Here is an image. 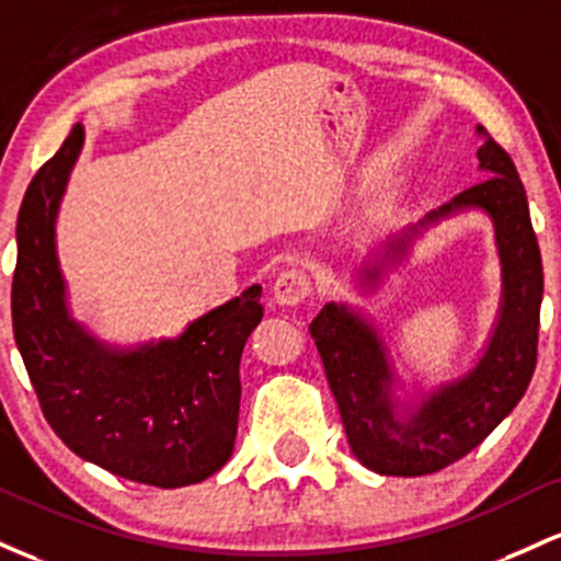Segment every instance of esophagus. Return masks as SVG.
<instances>
[{
    "label": "esophagus",
    "instance_id": "1",
    "mask_svg": "<svg viewBox=\"0 0 561 561\" xmlns=\"http://www.w3.org/2000/svg\"><path fill=\"white\" fill-rule=\"evenodd\" d=\"M310 294H312L310 275L299 267L286 270V273H280L278 280H275V299H278L280 305H288V307L299 305V301H305Z\"/></svg>",
    "mask_w": 561,
    "mask_h": 561
}]
</instances>
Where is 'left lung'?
Here are the masks:
<instances>
[{
  "instance_id": "obj_1",
  "label": "left lung",
  "mask_w": 561,
  "mask_h": 561,
  "mask_svg": "<svg viewBox=\"0 0 561 561\" xmlns=\"http://www.w3.org/2000/svg\"><path fill=\"white\" fill-rule=\"evenodd\" d=\"M477 135L482 137L477 159L488 178L439 206L430 219L461 206H480L495 222L503 262V307L499 329L480 365L432 394L411 419H400L387 392L389 374L376 333L336 305H325L310 323V336L339 402L352 453L379 474H434L474 450L514 411L538 360L543 264L525 185L512 156L488 129L480 127ZM402 247L405 241H398L392 251H402Z\"/></svg>"
}]
</instances>
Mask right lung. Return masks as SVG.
I'll use <instances>...</instances> for the list:
<instances>
[{"mask_svg":"<svg viewBox=\"0 0 561 561\" xmlns=\"http://www.w3.org/2000/svg\"><path fill=\"white\" fill-rule=\"evenodd\" d=\"M84 131L31 180L18 211L12 333L53 432L124 480L185 488L228 463L241 408L243 344L262 320V288L217 307L174 342L111 352L68 318L55 256V211Z\"/></svg>","mask_w":561,"mask_h":561,"instance_id":"1","label":"right lung"}]
</instances>
